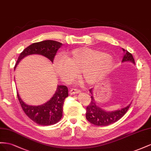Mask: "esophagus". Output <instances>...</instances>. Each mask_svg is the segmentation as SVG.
Masks as SVG:
<instances>
[{
    "mask_svg": "<svg viewBox=\"0 0 151 151\" xmlns=\"http://www.w3.org/2000/svg\"><path fill=\"white\" fill-rule=\"evenodd\" d=\"M80 91L78 89H75V88H71L70 90H69V93H70L71 95H75L80 93Z\"/></svg>",
    "mask_w": 151,
    "mask_h": 151,
    "instance_id": "obj_1",
    "label": "esophagus"
}]
</instances>
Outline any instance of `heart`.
<instances>
[{
	"instance_id": "obj_1",
	"label": "heart",
	"mask_w": 151,
	"mask_h": 151,
	"mask_svg": "<svg viewBox=\"0 0 151 151\" xmlns=\"http://www.w3.org/2000/svg\"><path fill=\"white\" fill-rule=\"evenodd\" d=\"M113 64V58L109 54L87 47L68 52L66 55L57 54L54 59L55 71L66 83L75 79L78 71L85 83L93 84L111 70Z\"/></svg>"
}]
</instances>
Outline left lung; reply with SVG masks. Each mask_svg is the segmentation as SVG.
<instances>
[{
    "label": "left lung",
    "instance_id": "obj_1",
    "mask_svg": "<svg viewBox=\"0 0 151 151\" xmlns=\"http://www.w3.org/2000/svg\"><path fill=\"white\" fill-rule=\"evenodd\" d=\"M124 54L122 62L130 61L135 64V60L131 53L127 50L123 49ZM90 92L92 94V88L90 89ZM129 104L124 108L115 111L107 112L102 109L99 106H97L93 99V96H91V102L87 107V113H86V118L92 124L96 126H107L116 122L119 119L126 114L129 107Z\"/></svg>",
    "mask_w": 151,
    "mask_h": 151
}]
</instances>
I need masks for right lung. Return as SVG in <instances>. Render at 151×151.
I'll return each mask as SVG.
<instances>
[{
    "label": "right lung",
    "mask_w": 151,
    "mask_h": 151,
    "mask_svg": "<svg viewBox=\"0 0 151 151\" xmlns=\"http://www.w3.org/2000/svg\"><path fill=\"white\" fill-rule=\"evenodd\" d=\"M62 45V43L50 40L32 44L20 54L14 69L21 59L31 54L42 55L53 63L57 51ZM68 96V89L66 86L58 85L54 96L48 102L41 106H33L25 104L17 92L18 101L26 115L35 123L44 126L54 124L59 122L63 116L64 101Z\"/></svg>",
    "instance_id": "add662e5"
}]
</instances>
